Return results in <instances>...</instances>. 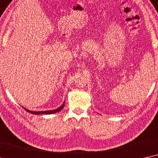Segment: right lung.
Segmentation results:
<instances>
[{
    "label": "right lung",
    "mask_w": 158,
    "mask_h": 158,
    "mask_svg": "<svg viewBox=\"0 0 158 158\" xmlns=\"http://www.w3.org/2000/svg\"><path fill=\"white\" fill-rule=\"evenodd\" d=\"M65 102L66 101H64V103H63L61 106H60L59 108H56V109H54V110H44V111H32V110H29L28 109H27L26 108H24L23 107V108L25 110H27L28 113H30L31 114H35V115H40V114H48V115H50V114H53V113H58L59 112L62 110L63 108H64V107L65 106Z\"/></svg>",
    "instance_id": "add662e5"
}]
</instances>
